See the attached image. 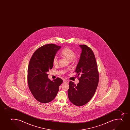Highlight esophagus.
<instances>
[{
  "label": "esophagus",
  "instance_id": "1",
  "mask_svg": "<svg viewBox=\"0 0 130 130\" xmlns=\"http://www.w3.org/2000/svg\"><path fill=\"white\" fill-rule=\"evenodd\" d=\"M63 82L65 83V84H67V83H68V81H67V80H64L63 81Z\"/></svg>",
  "mask_w": 130,
  "mask_h": 130
}]
</instances>
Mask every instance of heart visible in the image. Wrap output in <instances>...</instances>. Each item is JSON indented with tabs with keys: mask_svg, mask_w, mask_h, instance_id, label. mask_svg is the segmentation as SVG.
Instances as JSON below:
<instances>
[{
	"mask_svg": "<svg viewBox=\"0 0 130 130\" xmlns=\"http://www.w3.org/2000/svg\"><path fill=\"white\" fill-rule=\"evenodd\" d=\"M60 55L62 56L67 58V59L71 60L73 58H75V53L73 50L69 48H65L62 50ZM58 58L57 56L54 57L53 59V63L54 65L58 64Z\"/></svg>",
	"mask_w": 130,
	"mask_h": 130,
	"instance_id": "heart-1",
	"label": "heart"
}]
</instances>
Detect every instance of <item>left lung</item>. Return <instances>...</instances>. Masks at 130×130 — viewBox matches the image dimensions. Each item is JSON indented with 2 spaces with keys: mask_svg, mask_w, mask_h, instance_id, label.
Listing matches in <instances>:
<instances>
[{
  "mask_svg": "<svg viewBox=\"0 0 130 130\" xmlns=\"http://www.w3.org/2000/svg\"><path fill=\"white\" fill-rule=\"evenodd\" d=\"M82 49L80 59L75 70L79 81L77 85L70 81L68 90L71 103L81 106L92 98L99 82V73L92 50L86 45H80Z\"/></svg>",
  "mask_w": 130,
  "mask_h": 130,
  "instance_id": "obj_1",
  "label": "left lung"
}]
</instances>
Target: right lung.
<instances>
[{
	"label": "right lung",
	"mask_w": 130,
	"mask_h": 130,
	"mask_svg": "<svg viewBox=\"0 0 130 130\" xmlns=\"http://www.w3.org/2000/svg\"><path fill=\"white\" fill-rule=\"evenodd\" d=\"M61 48L55 44H47L39 48L34 53L27 70V82L31 93L36 100L46 103L53 100L63 83L57 77L51 80L47 73L53 67V59Z\"/></svg>",
	"instance_id": "1"
}]
</instances>
